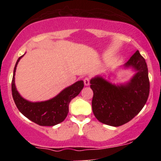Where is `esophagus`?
<instances>
[{
    "label": "esophagus",
    "instance_id": "esophagus-1",
    "mask_svg": "<svg viewBox=\"0 0 161 161\" xmlns=\"http://www.w3.org/2000/svg\"><path fill=\"white\" fill-rule=\"evenodd\" d=\"M84 84H85V86H89V84H90L89 77H86V78L84 79Z\"/></svg>",
    "mask_w": 161,
    "mask_h": 161
}]
</instances>
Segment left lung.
I'll return each mask as SVG.
<instances>
[{
	"instance_id": "1",
	"label": "left lung",
	"mask_w": 161,
	"mask_h": 161,
	"mask_svg": "<svg viewBox=\"0 0 161 161\" xmlns=\"http://www.w3.org/2000/svg\"><path fill=\"white\" fill-rule=\"evenodd\" d=\"M132 66L137 73L125 86L110 84L101 77L90 82L93 91L92 110L101 123L119 126L132 119L145 106L150 92L147 64L137 51L125 64Z\"/></svg>"
}]
</instances>
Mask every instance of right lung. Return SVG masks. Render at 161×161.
I'll return each mask as SVG.
<instances>
[{"label": "right lung", "mask_w": 161, "mask_h": 161, "mask_svg": "<svg viewBox=\"0 0 161 161\" xmlns=\"http://www.w3.org/2000/svg\"><path fill=\"white\" fill-rule=\"evenodd\" d=\"M19 57L16 63L14 70L12 84V95L16 108L25 117L42 126H53L61 123L66 119L69 112V104L71 100L79 95L84 87L82 81H78L71 86L67 87L53 98L42 102H29L26 101L16 91L14 82V75Z\"/></svg>", "instance_id": "add662e5"}]
</instances>
